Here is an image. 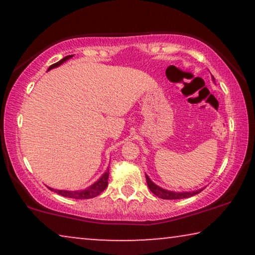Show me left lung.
I'll return each mask as SVG.
<instances>
[{"label": "left lung", "instance_id": "left-lung-1", "mask_svg": "<svg viewBox=\"0 0 255 255\" xmlns=\"http://www.w3.org/2000/svg\"><path fill=\"white\" fill-rule=\"evenodd\" d=\"M212 80L215 81L214 76H212ZM145 176H146V182H147L149 190H151L154 195H156L158 197L163 198V200H180V198H188V197L194 196V195L200 194L201 191L204 189V188H201V189H197L194 191H173V190H168V189H165V188L159 187L158 184H155L151 179H149L147 174H145Z\"/></svg>", "mask_w": 255, "mask_h": 255}]
</instances>
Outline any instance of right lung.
Returning <instances> with one entry per match:
<instances>
[{
  "instance_id": "1",
  "label": "right lung",
  "mask_w": 255,
  "mask_h": 255,
  "mask_svg": "<svg viewBox=\"0 0 255 255\" xmlns=\"http://www.w3.org/2000/svg\"><path fill=\"white\" fill-rule=\"evenodd\" d=\"M71 58H73V55H67V57L62 58L60 61H58V62H55V64L51 65L50 67H48L47 71L59 67V66L62 65L64 62H66L67 60H69ZM108 179H109V169H107L106 172H104L102 175H101L100 179L96 181V182H94L92 186L86 188V189H81V190H60V189H53V188H50V187H47V188L50 190L54 191V193L61 195V196H64V197L78 198V200H85V198L96 197L97 195H100L101 193H102V191L106 189L107 186H108Z\"/></svg>"
}]
</instances>
